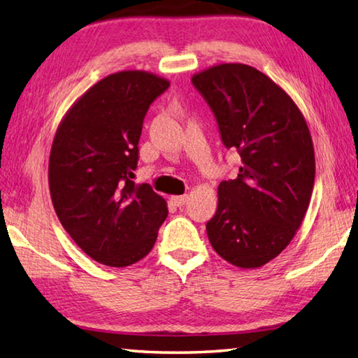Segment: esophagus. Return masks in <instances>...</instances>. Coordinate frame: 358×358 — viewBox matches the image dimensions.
<instances>
[{"instance_id": "esophagus-1", "label": "esophagus", "mask_w": 358, "mask_h": 358, "mask_svg": "<svg viewBox=\"0 0 358 358\" xmlns=\"http://www.w3.org/2000/svg\"><path fill=\"white\" fill-rule=\"evenodd\" d=\"M171 200L175 206H183L186 203L187 196L186 194H183V196H173V197H171Z\"/></svg>"}]
</instances>
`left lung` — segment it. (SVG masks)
<instances>
[{
    "instance_id": "1",
    "label": "left lung",
    "mask_w": 358,
    "mask_h": 358,
    "mask_svg": "<svg viewBox=\"0 0 358 358\" xmlns=\"http://www.w3.org/2000/svg\"><path fill=\"white\" fill-rule=\"evenodd\" d=\"M191 81L225 148L241 157L238 177L219 185L208 239L229 263L259 268L289 244L308 210L315 185L308 127L289 95L250 66L220 64Z\"/></svg>"
}]
</instances>
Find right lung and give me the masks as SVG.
Wrapping results in <instances>:
<instances>
[{
	"label": "right lung",
	"instance_id": "obj_1",
	"mask_svg": "<svg viewBox=\"0 0 358 358\" xmlns=\"http://www.w3.org/2000/svg\"><path fill=\"white\" fill-rule=\"evenodd\" d=\"M169 81L128 70L103 78L64 117L48 180L57 217L90 258L125 268L144 258L167 217L150 185H134L142 123Z\"/></svg>",
	"mask_w": 358,
	"mask_h": 358
}]
</instances>
